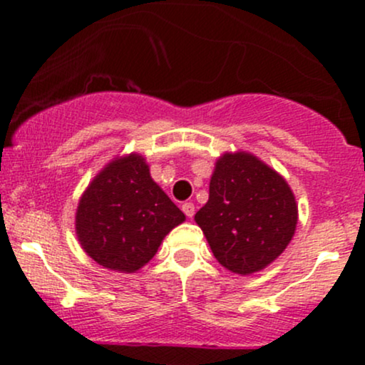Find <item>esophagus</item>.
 <instances>
[{"instance_id": "esophagus-1", "label": "esophagus", "mask_w": 365, "mask_h": 365, "mask_svg": "<svg viewBox=\"0 0 365 365\" xmlns=\"http://www.w3.org/2000/svg\"><path fill=\"white\" fill-rule=\"evenodd\" d=\"M182 211L185 212V216H188V217H192L195 215V206H194V202H183L182 204Z\"/></svg>"}]
</instances>
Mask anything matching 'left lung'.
I'll use <instances>...</instances> for the list:
<instances>
[{"label": "left lung", "instance_id": "8db88e82", "mask_svg": "<svg viewBox=\"0 0 365 365\" xmlns=\"http://www.w3.org/2000/svg\"><path fill=\"white\" fill-rule=\"evenodd\" d=\"M221 266L250 274L271 264L290 244L297 226L293 192L252 154L217 159L209 200L195 215Z\"/></svg>", "mask_w": 365, "mask_h": 365}]
</instances>
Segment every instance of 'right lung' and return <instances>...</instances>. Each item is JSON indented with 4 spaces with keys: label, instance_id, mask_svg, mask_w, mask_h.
Segmentation results:
<instances>
[{
    "label": "right lung",
    "instance_id": "1",
    "mask_svg": "<svg viewBox=\"0 0 365 365\" xmlns=\"http://www.w3.org/2000/svg\"><path fill=\"white\" fill-rule=\"evenodd\" d=\"M185 220L149 175L139 154L115 159L78 202L75 228L82 249L108 269L135 273Z\"/></svg>",
    "mask_w": 365,
    "mask_h": 365
}]
</instances>
